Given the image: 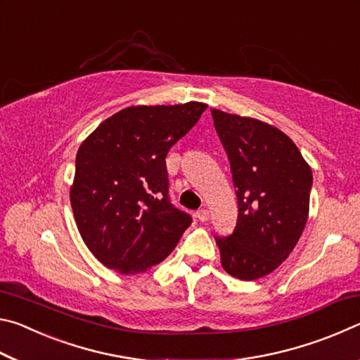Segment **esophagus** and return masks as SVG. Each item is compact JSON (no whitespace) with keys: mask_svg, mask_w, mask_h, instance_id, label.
<instances>
[{"mask_svg":"<svg viewBox=\"0 0 360 360\" xmlns=\"http://www.w3.org/2000/svg\"><path fill=\"white\" fill-rule=\"evenodd\" d=\"M197 217H198L200 222H206V221H208V219H210V211L206 210V208L198 210V211H197Z\"/></svg>","mask_w":360,"mask_h":360,"instance_id":"esophagus-1","label":"esophagus"}]
</instances>
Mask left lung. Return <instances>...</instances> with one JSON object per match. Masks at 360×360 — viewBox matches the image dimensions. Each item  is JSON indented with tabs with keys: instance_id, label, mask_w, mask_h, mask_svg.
<instances>
[{
	"instance_id": "obj_1",
	"label": "left lung",
	"mask_w": 360,
	"mask_h": 360,
	"mask_svg": "<svg viewBox=\"0 0 360 360\" xmlns=\"http://www.w3.org/2000/svg\"><path fill=\"white\" fill-rule=\"evenodd\" d=\"M238 200L230 236H214L230 276L254 281L283 264L307 224L311 168L292 139L265 122L211 109Z\"/></svg>"
}]
</instances>
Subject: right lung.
<instances>
[{
  "mask_svg": "<svg viewBox=\"0 0 360 360\" xmlns=\"http://www.w3.org/2000/svg\"><path fill=\"white\" fill-rule=\"evenodd\" d=\"M208 105L130 106L84 139L71 208L82 240L103 265L135 275L160 264L192 217L168 198V150Z\"/></svg>",
  "mask_w": 360,
  "mask_h": 360,
  "instance_id": "right-lung-1",
  "label": "right lung"
}]
</instances>
